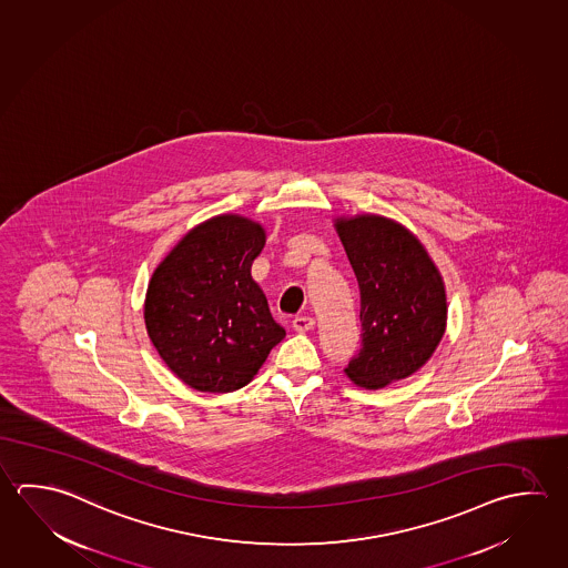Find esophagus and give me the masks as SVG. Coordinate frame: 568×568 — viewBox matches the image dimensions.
<instances>
[{
	"instance_id": "34e87169",
	"label": "esophagus",
	"mask_w": 568,
	"mask_h": 568,
	"mask_svg": "<svg viewBox=\"0 0 568 568\" xmlns=\"http://www.w3.org/2000/svg\"><path fill=\"white\" fill-rule=\"evenodd\" d=\"M292 328L296 332H308L314 328V318L312 316H296L292 321Z\"/></svg>"
}]
</instances>
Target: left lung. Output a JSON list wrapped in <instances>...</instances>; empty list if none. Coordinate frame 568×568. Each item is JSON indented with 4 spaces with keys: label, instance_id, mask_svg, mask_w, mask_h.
Listing matches in <instances>:
<instances>
[{
    "label": "left lung",
    "instance_id": "1",
    "mask_svg": "<svg viewBox=\"0 0 568 568\" xmlns=\"http://www.w3.org/2000/svg\"><path fill=\"white\" fill-rule=\"evenodd\" d=\"M334 226L361 288L362 348L344 372L378 390L423 368L443 341V276L420 240L390 217H338Z\"/></svg>",
    "mask_w": 568,
    "mask_h": 568
}]
</instances>
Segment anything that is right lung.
I'll return each instance as SVG.
<instances>
[{"instance_id": "right-lung-1", "label": "right lung", "mask_w": 568, "mask_h": 568, "mask_svg": "<svg viewBox=\"0 0 568 568\" xmlns=\"http://www.w3.org/2000/svg\"><path fill=\"white\" fill-rule=\"evenodd\" d=\"M266 230L237 214L197 224L154 270L145 331L168 368L200 393H232L258 374L286 331L252 278Z\"/></svg>"}]
</instances>
